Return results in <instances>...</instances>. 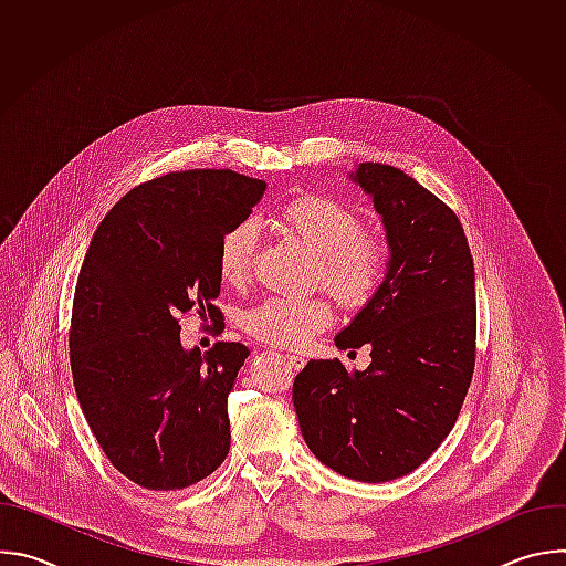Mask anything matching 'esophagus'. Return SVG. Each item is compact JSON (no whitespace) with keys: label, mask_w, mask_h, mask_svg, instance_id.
Instances as JSON below:
<instances>
[{"label":"esophagus","mask_w":566,"mask_h":566,"mask_svg":"<svg viewBox=\"0 0 566 566\" xmlns=\"http://www.w3.org/2000/svg\"><path fill=\"white\" fill-rule=\"evenodd\" d=\"M286 360H289V365H291L293 369H297V371L306 365V360H304L302 356H295V354H293V356H286Z\"/></svg>","instance_id":"obj_1"}]
</instances>
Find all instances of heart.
Returning <instances> with one entry per match:
<instances>
[{"mask_svg":"<svg viewBox=\"0 0 566 566\" xmlns=\"http://www.w3.org/2000/svg\"><path fill=\"white\" fill-rule=\"evenodd\" d=\"M277 226L315 253L313 282L325 286L349 308L367 306L387 284L394 253L389 241L363 230L360 214L322 195L289 201L275 217ZM258 230L251 221L232 226L219 241L217 273L226 286H244L253 273ZM334 311L325 297H266L241 315L244 332L266 345L304 349L327 332Z\"/></svg>","mask_w":566,"mask_h":566,"instance_id":"1","label":"heart"}]
</instances>
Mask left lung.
Here are the masks:
<instances>
[{
    "label": "left lung",
    "mask_w": 566,
    "mask_h": 566,
    "mask_svg": "<svg viewBox=\"0 0 566 566\" xmlns=\"http://www.w3.org/2000/svg\"><path fill=\"white\" fill-rule=\"evenodd\" d=\"M349 179L374 199L394 253L382 291L336 336L338 349L369 345L371 363L308 360L293 406L322 463L378 483L417 470L459 417L474 369V266L457 214L419 181L380 164Z\"/></svg>",
    "instance_id": "8db88e82"
}]
</instances>
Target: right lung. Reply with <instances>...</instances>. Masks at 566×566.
I'll list each match as a JSON object with an SVG mask.
<instances>
[{
	"mask_svg": "<svg viewBox=\"0 0 566 566\" xmlns=\"http://www.w3.org/2000/svg\"><path fill=\"white\" fill-rule=\"evenodd\" d=\"M266 184L186 170L129 190L101 221L80 269L69 358L85 419L112 465L147 491H181L230 450L228 394L241 343L206 356L181 345V315L223 319L217 251ZM223 325V322H221Z\"/></svg>",
	"mask_w": 566,
	"mask_h": 566,
	"instance_id": "1",
	"label": "right lung"
}]
</instances>
